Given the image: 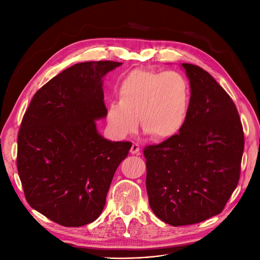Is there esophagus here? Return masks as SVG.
I'll return each instance as SVG.
<instances>
[{
  "instance_id": "obj_1",
  "label": "esophagus",
  "mask_w": 260,
  "mask_h": 260,
  "mask_svg": "<svg viewBox=\"0 0 260 260\" xmlns=\"http://www.w3.org/2000/svg\"><path fill=\"white\" fill-rule=\"evenodd\" d=\"M131 153L133 155H139L140 154V145L138 143H133L131 147Z\"/></svg>"
}]
</instances>
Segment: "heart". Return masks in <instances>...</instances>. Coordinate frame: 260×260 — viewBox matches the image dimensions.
<instances>
[{
  "instance_id": "obj_1",
  "label": "heart",
  "mask_w": 260,
  "mask_h": 260,
  "mask_svg": "<svg viewBox=\"0 0 260 260\" xmlns=\"http://www.w3.org/2000/svg\"><path fill=\"white\" fill-rule=\"evenodd\" d=\"M119 101L109 103L106 122L117 138H125L138 126L157 139L175 137L185 125L190 103L188 81L179 72L136 68L117 85Z\"/></svg>"
}]
</instances>
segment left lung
Wrapping results in <instances>:
<instances>
[{"label": "left lung", "mask_w": 260, "mask_h": 260, "mask_svg": "<svg viewBox=\"0 0 260 260\" xmlns=\"http://www.w3.org/2000/svg\"><path fill=\"white\" fill-rule=\"evenodd\" d=\"M181 65L190 85L185 125L143 151L149 207L173 226L223 211L238 184L244 148L239 114L228 92L201 67Z\"/></svg>", "instance_id": "obj_1"}]
</instances>
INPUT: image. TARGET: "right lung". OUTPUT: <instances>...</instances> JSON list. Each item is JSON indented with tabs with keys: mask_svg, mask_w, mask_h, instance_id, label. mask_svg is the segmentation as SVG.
<instances>
[{
	"mask_svg": "<svg viewBox=\"0 0 260 260\" xmlns=\"http://www.w3.org/2000/svg\"><path fill=\"white\" fill-rule=\"evenodd\" d=\"M122 63H78L34 95L18 135L17 167L29 206L53 222L82 226L105 206L114 174L132 143L104 139L102 78Z\"/></svg>",
	"mask_w": 260,
	"mask_h": 260,
	"instance_id": "obj_1",
	"label": "right lung"
}]
</instances>
